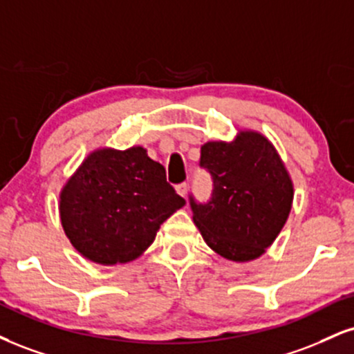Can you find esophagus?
<instances>
[{"mask_svg":"<svg viewBox=\"0 0 354 354\" xmlns=\"http://www.w3.org/2000/svg\"><path fill=\"white\" fill-rule=\"evenodd\" d=\"M188 183H181V185H178L176 186V191H178V194L180 196H183V198H186V194H188Z\"/></svg>","mask_w":354,"mask_h":354,"instance_id":"esophagus-1","label":"esophagus"}]
</instances>
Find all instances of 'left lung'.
<instances>
[{
  "label": "left lung",
  "instance_id": "obj_1",
  "mask_svg": "<svg viewBox=\"0 0 354 354\" xmlns=\"http://www.w3.org/2000/svg\"><path fill=\"white\" fill-rule=\"evenodd\" d=\"M199 166L212 178L207 203L189 194L193 221L214 252L234 262L261 257L292 209L293 186L274 145L257 131L207 142Z\"/></svg>",
  "mask_w": 354,
  "mask_h": 354
}]
</instances>
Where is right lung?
Wrapping results in <instances>:
<instances>
[{
	"label": "right lung",
	"instance_id": "1",
	"mask_svg": "<svg viewBox=\"0 0 354 354\" xmlns=\"http://www.w3.org/2000/svg\"><path fill=\"white\" fill-rule=\"evenodd\" d=\"M186 204L163 165L142 147L91 153L61 193L62 227L88 261L104 266L138 257L160 225Z\"/></svg>",
	"mask_w": 354,
	"mask_h": 354
}]
</instances>
